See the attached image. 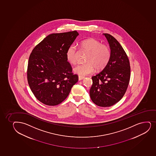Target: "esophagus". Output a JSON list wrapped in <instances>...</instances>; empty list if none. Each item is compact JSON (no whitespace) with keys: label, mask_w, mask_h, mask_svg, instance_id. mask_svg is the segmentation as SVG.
Wrapping results in <instances>:
<instances>
[{"label":"esophagus","mask_w":156,"mask_h":156,"mask_svg":"<svg viewBox=\"0 0 156 156\" xmlns=\"http://www.w3.org/2000/svg\"><path fill=\"white\" fill-rule=\"evenodd\" d=\"M84 78V76H79V81H81V80H82Z\"/></svg>","instance_id":"1"}]
</instances>
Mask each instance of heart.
Wrapping results in <instances>:
<instances>
[{
    "label": "heart",
    "instance_id": "heart-1",
    "mask_svg": "<svg viewBox=\"0 0 156 156\" xmlns=\"http://www.w3.org/2000/svg\"><path fill=\"white\" fill-rule=\"evenodd\" d=\"M80 47L88 52L86 63L76 66L73 68L74 73L82 76L90 74L95 68L97 70H102L109 61V48L98 40L93 38L84 40L80 43ZM76 52L77 48L74 45H70L66 50V60L71 65H75L76 62Z\"/></svg>",
    "mask_w": 156,
    "mask_h": 156
}]
</instances>
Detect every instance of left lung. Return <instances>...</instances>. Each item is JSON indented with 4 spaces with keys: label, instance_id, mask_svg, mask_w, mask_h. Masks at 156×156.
Masks as SVG:
<instances>
[{
    "label": "left lung",
    "instance_id": "8db88e82",
    "mask_svg": "<svg viewBox=\"0 0 156 156\" xmlns=\"http://www.w3.org/2000/svg\"><path fill=\"white\" fill-rule=\"evenodd\" d=\"M105 36L110 48V58L105 68L93 76L90 97L97 106L110 107L119 101L129 85L131 68L127 55L120 43L109 34Z\"/></svg>",
    "mask_w": 156,
    "mask_h": 156
}]
</instances>
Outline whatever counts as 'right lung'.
Wrapping results in <instances>:
<instances>
[{"mask_svg": "<svg viewBox=\"0 0 156 156\" xmlns=\"http://www.w3.org/2000/svg\"><path fill=\"white\" fill-rule=\"evenodd\" d=\"M79 34L74 30L50 34L35 47L29 57L27 81L36 98L56 106L68 96L78 76L66 58V51Z\"/></svg>", "mask_w": 156, "mask_h": 156, "instance_id": "obj_1", "label": "right lung"}]
</instances>
